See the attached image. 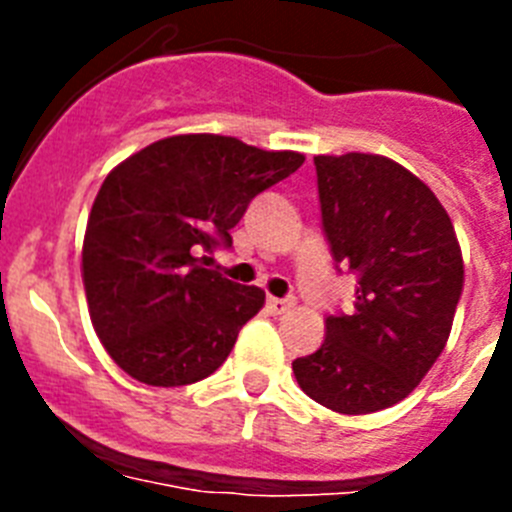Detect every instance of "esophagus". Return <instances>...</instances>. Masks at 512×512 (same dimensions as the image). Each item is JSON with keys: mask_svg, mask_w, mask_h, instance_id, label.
<instances>
[{"mask_svg": "<svg viewBox=\"0 0 512 512\" xmlns=\"http://www.w3.org/2000/svg\"><path fill=\"white\" fill-rule=\"evenodd\" d=\"M292 305H295V302L282 300V297H269V300H266V307H269L271 315H284Z\"/></svg>", "mask_w": 512, "mask_h": 512, "instance_id": "esophagus-1", "label": "esophagus"}]
</instances>
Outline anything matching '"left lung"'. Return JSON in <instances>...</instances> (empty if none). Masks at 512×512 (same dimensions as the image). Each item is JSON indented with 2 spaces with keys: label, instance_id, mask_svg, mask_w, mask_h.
<instances>
[{
  "label": "left lung",
  "instance_id": "obj_1",
  "mask_svg": "<svg viewBox=\"0 0 512 512\" xmlns=\"http://www.w3.org/2000/svg\"><path fill=\"white\" fill-rule=\"evenodd\" d=\"M333 261L356 274L351 315L292 361L307 397L343 415L405 400L449 341L464 261L449 212L405 166L377 153L315 156Z\"/></svg>",
  "mask_w": 512,
  "mask_h": 512
}]
</instances>
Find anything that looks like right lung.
Listing matches in <instances>:
<instances>
[{
  "mask_svg": "<svg viewBox=\"0 0 512 512\" xmlns=\"http://www.w3.org/2000/svg\"><path fill=\"white\" fill-rule=\"evenodd\" d=\"M305 156L228 135H174L125 158L89 212L81 277L99 341L122 372L151 387L210 377L264 289L205 269L251 200Z\"/></svg>",
  "mask_w": 512,
  "mask_h": 512,
  "instance_id": "add662e5",
  "label": "right lung"
}]
</instances>
